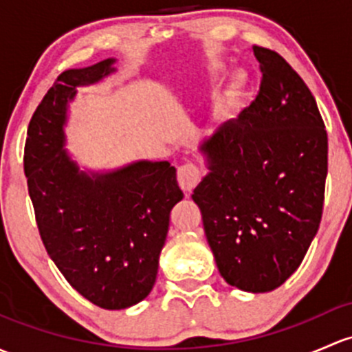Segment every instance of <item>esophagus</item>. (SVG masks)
Here are the masks:
<instances>
[{"instance_id":"34e87169","label":"esophagus","mask_w":352,"mask_h":352,"mask_svg":"<svg viewBox=\"0 0 352 352\" xmlns=\"http://www.w3.org/2000/svg\"><path fill=\"white\" fill-rule=\"evenodd\" d=\"M177 180H179V186L184 192H192V188L201 180V170L192 164L182 165L177 172Z\"/></svg>"}]
</instances>
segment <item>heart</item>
<instances>
[{
	"mask_svg": "<svg viewBox=\"0 0 352 352\" xmlns=\"http://www.w3.org/2000/svg\"><path fill=\"white\" fill-rule=\"evenodd\" d=\"M224 72V65L221 64H212L209 65V74L210 76H221ZM239 91H241V84L238 82V79H232V82L229 84L228 92H226V98L223 101V113H229L236 108L239 98Z\"/></svg>",
	"mask_w": 352,
	"mask_h": 352,
	"instance_id": "1",
	"label": "heart"
}]
</instances>
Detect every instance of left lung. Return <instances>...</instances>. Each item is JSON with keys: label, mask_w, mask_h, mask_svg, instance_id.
<instances>
[{"label": "left lung", "mask_w": 352, "mask_h": 352, "mask_svg": "<svg viewBox=\"0 0 352 352\" xmlns=\"http://www.w3.org/2000/svg\"><path fill=\"white\" fill-rule=\"evenodd\" d=\"M253 52L260 94L199 143L207 173L192 199L221 276L265 294L300 266L319 231L327 133L302 77L276 52Z\"/></svg>", "instance_id": "obj_1"}]
</instances>
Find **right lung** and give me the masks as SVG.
I'll return each instance as SVG.
<instances>
[{"label":"right lung","mask_w":352,"mask_h":352,"mask_svg":"<svg viewBox=\"0 0 352 352\" xmlns=\"http://www.w3.org/2000/svg\"><path fill=\"white\" fill-rule=\"evenodd\" d=\"M116 58L60 74L36 108L25 175L40 236L65 280L101 309L136 305L153 288L172 207L184 199L175 166L135 160L94 170L65 148L77 89L116 72Z\"/></svg>","instance_id":"right-lung-1"}]
</instances>
